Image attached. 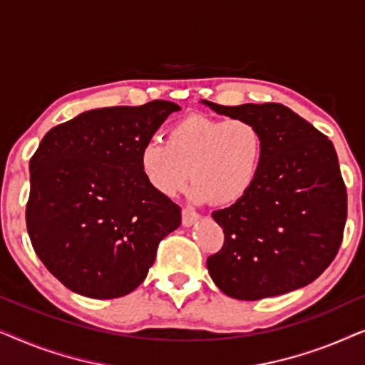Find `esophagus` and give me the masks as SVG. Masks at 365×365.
<instances>
[{"instance_id": "34e87169", "label": "esophagus", "mask_w": 365, "mask_h": 365, "mask_svg": "<svg viewBox=\"0 0 365 365\" xmlns=\"http://www.w3.org/2000/svg\"><path fill=\"white\" fill-rule=\"evenodd\" d=\"M199 214L196 212V211H192V209H182V224L186 227H189V226H192L194 222L196 221H199Z\"/></svg>"}]
</instances>
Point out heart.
Masks as SVG:
<instances>
[{"mask_svg": "<svg viewBox=\"0 0 365 365\" xmlns=\"http://www.w3.org/2000/svg\"><path fill=\"white\" fill-rule=\"evenodd\" d=\"M264 154L266 139L256 123L192 114L169 128L168 143L149 139L139 164L149 186L161 196H176L191 176L192 201L232 206L251 192Z\"/></svg>", "mask_w": 365, "mask_h": 365, "instance_id": "heart-1", "label": "heart"}]
</instances>
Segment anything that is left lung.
<instances>
[{"label": "left lung", "instance_id": "1", "mask_svg": "<svg viewBox=\"0 0 365 365\" xmlns=\"http://www.w3.org/2000/svg\"><path fill=\"white\" fill-rule=\"evenodd\" d=\"M262 129L266 154L251 192L212 212L224 246L207 257L212 281L229 297L259 301L307 286L341 247L347 191L334 144L279 103L221 106Z\"/></svg>", "mask_w": 365, "mask_h": 365}]
</instances>
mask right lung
Listing matches in <instances>:
<instances>
[{"label":"right lung","mask_w":365,"mask_h":365,"mask_svg":"<svg viewBox=\"0 0 365 365\" xmlns=\"http://www.w3.org/2000/svg\"><path fill=\"white\" fill-rule=\"evenodd\" d=\"M176 103L91 109L49 129L29 161L26 226L38 257L73 292H133L181 207L143 176L141 151Z\"/></svg>","instance_id":"add662e5"}]
</instances>
